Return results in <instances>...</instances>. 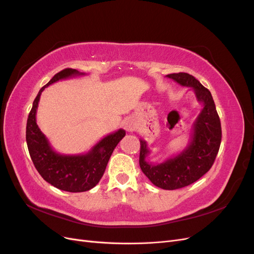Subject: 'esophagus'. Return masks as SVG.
I'll list each match as a JSON object with an SVG mask.
<instances>
[{
	"label": "esophagus",
	"mask_w": 254,
	"mask_h": 254,
	"mask_svg": "<svg viewBox=\"0 0 254 254\" xmlns=\"http://www.w3.org/2000/svg\"><path fill=\"white\" fill-rule=\"evenodd\" d=\"M125 129L127 130V131H132V130H134V124H133L132 122L126 121V123H125Z\"/></svg>",
	"instance_id": "esophagus-1"
}]
</instances>
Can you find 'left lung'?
<instances>
[{"label":"left lung","mask_w":254,"mask_h":254,"mask_svg":"<svg viewBox=\"0 0 254 254\" xmlns=\"http://www.w3.org/2000/svg\"><path fill=\"white\" fill-rule=\"evenodd\" d=\"M183 87L194 91L197 101L203 105L193 124L188 146L180 153L155 164L147 161V142L141 139L140 167L145 176L156 187L163 190H177L194 183L210 171L216 158L221 142V125L211 92L194 76L188 73L168 74Z\"/></svg>","instance_id":"obj_1"}]
</instances>
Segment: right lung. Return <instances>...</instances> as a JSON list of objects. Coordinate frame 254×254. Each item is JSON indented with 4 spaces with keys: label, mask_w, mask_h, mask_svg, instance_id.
Instances as JSON below:
<instances>
[{
    "label": "right lung",
    "mask_w": 254,
    "mask_h": 254,
    "mask_svg": "<svg viewBox=\"0 0 254 254\" xmlns=\"http://www.w3.org/2000/svg\"><path fill=\"white\" fill-rule=\"evenodd\" d=\"M84 75L74 68H64L42 87L33 103L26 124V143L30 158L42 178L61 190L80 193L93 189L103 177L106 166L114 148L125 136L126 131H118L106 135L87 153L61 155L53 149L36 122L38 104L42 91L58 80Z\"/></svg>",
    "instance_id": "obj_1"
}]
</instances>
